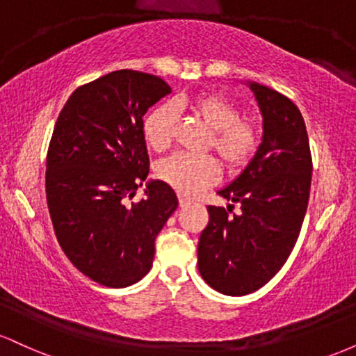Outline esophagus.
<instances>
[{
    "mask_svg": "<svg viewBox=\"0 0 356 356\" xmlns=\"http://www.w3.org/2000/svg\"><path fill=\"white\" fill-rule=\"evenodd\" d=\"M191 199H187V197H184V195H179V206L181 207H187V206H191Z\"/></svg>",
    "mask_w": 356,
    "mask_h": 356,
    "instance_id": "obj_1",
    "label": "esophagus"
}]
</instances>
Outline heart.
I'll list each match as a JSON object with an SVG mask.
<instances>
[{
    "label": "heart",
    "instance_id": "1",
    "mask_svg": "<svg viewBox=\"0 0 356 356\" xmlns=\"http://www.w3.org/2000/svg\"><path fill=\"white\" fill-rule=\"evenodd\" d=\"M175 105H181L175 102ZM187 107L202 124L212 130L209 147H214L222 164L238 170L249 162L257 147V130L243 120L238 107L216 93H201L189 100ZM175 108L162 104L149 113L144 122L145 142L155 152L169 147L172 140ZM157 177L179 194L194 195L218 181L219 165L211 155L174 154L164 159L155 170Z\"/></svg>",
    "mask_w": 356,
    "mask_h": 356
}]
</instances>
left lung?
<instances>
[{
    "label": "left lung",
    "instance_id": "1",
    "mask_svg": "<svg viewBox=\"0 0 356 356\" xmlns=\"http://www.w3.org/2000/svg\"><path fill=\"white\" fill-rule=\"evenodd\" d=\"M249 87L263 117V136L248 165L220 197L238 202L207 207L197 268L202 280L227 296H244L264 286L295 248L312 187V154L300 108L288 97L256 81Z\"/></svg>",
    "mask_w": 356,
    "mask_h": 356
}]
</instances>
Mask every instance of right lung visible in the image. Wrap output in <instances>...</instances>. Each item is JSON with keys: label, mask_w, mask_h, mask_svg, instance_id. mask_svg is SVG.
I'll return each instance as SVG.
<instances>
[{"label": "right lung", "mask_w": 356, "mask_h": 356, "mask_svg": "<svg viewBox=\"0 0 356 356\" xmlns=\"http://www.w3.org/2000/svg\"><path fill=\"white\" fill-rule=\"evenodd\" d=\"M172 92L159 76L117 70L76 88L60 112L47 157V202L56 239L72 264L108 288L140 281L154 243L177 209L162 181H145L149 154L142 117Z\"/></svg>", "instance_id": "1"}]
</instances>
